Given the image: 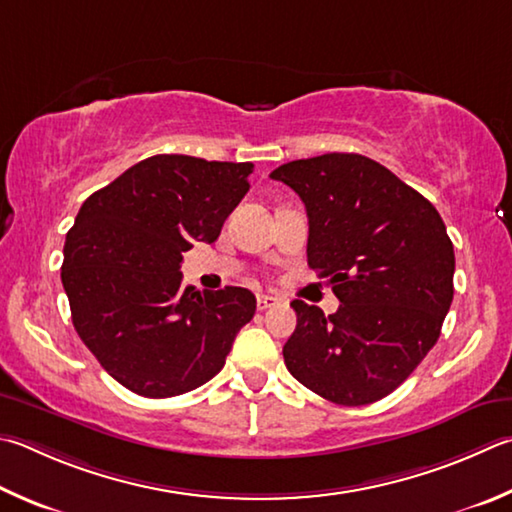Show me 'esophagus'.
Masks as SVG:
<instances>
[{"label": "esophagus", "instance_id": "34e87169", "mask_svg": "<svg viewBox=\"0 0 512 512\" xmlns=\"http://www.w3.org/2000/svg\"><path fill=\"white\" fill-rule=\"evenodd\" d=\"M277 297L273 295H257V309L259 311H266V309H273V306H277Z\"/></svg>", "mask_w": 512, "mask_h": 512}]
</instances>
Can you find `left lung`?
Masks as SVG:
<instances>
[{"mask_svg": "<svg viewBox=\"0 0 512 512\" xmlns=\"http://www.w3.org/2000/svg\"><path fill=\"white\" fill-rule=\"evenodd\" d=\"M304 201L309 266L327 277L336 313L293 300L284 362L338 405L376 403L403 383L441 336L454 295V248L439 212L385 165L322 154L271 172Z\"/></svg>", "mask_w": 512, "mask_h": 512, "instance_id": "left-lung-1", "label": "left lung"}]
</instances>
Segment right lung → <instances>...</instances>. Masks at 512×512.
<instances>
[{"label":"right lung","instance_id":"obj_1","mask_svg":"<svg viewBox=\"0 0 512 512\" xmlns=\"http://www.w3.org/2000/svg\"><path fill=\"white\" fill-rule=\"evenodd\" d=\"M250 172L253 163L156 154L82 203L62 286L80 340L129 392L170 398L208 383L253 320L248 288L181 286L183 253L219 237Z\"/></svg>","mask_w":512,"mask_h":512}]
</instances>
